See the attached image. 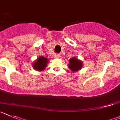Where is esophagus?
Wrapping results in <instances>:
<instances>
[{
  "instance_id": "obj_1",
  "label": "esophagus",
  "mask_w": 120,
  "mask_h": 120,
  "mask_svg": "<svg viewBox=\"0 0 120 120\" xmlns=\"http://www.w3.org/2000/svg\"><path fill=\"white\" fill-rule=\"evenodd\" d=\"M54 57L56 58V59H60V58L61 57V56H60V54H56L54 55Z\"/></svg>"
}]
</instances>
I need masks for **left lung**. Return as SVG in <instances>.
Returning <instances> with one entry per match:
<instances>
[{
  "mask_svg": "<svg viewBox=\"0 0 120 120\" xmlns=\"http://www.w3.org/2000/svg\"><path fill=\"white\" fill-rule=\"evenodd\" d=\"M69 63L68 64V66L70 69L73 72H76L81 69L83 66L82 61L78 60L76 57H72L69 60Z\"/></svg>",
  "mask_w": 120,
  "mask_h": 120,
  "instance_id": "left-lung-1",
  "label": "left lung"
}]
</instances>
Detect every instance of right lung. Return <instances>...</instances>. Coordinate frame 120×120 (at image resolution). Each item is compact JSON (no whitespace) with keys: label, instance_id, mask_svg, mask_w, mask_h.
<instances>
[{"label":"right lung","instance_id":"1","mask_svg":"<svg viewBox=\"0 0 120 120\" xmlns=\"http://www.w3.org/2000/svg\"><path fill=\"white\" fill-rule=\"evenodd\" d=\"M48 64V59L43 56H40L37 60L33 63V67L36 71H42L45 69Z\"/></svg>","mask_w":120,"mask_h":120}]
</instances>
